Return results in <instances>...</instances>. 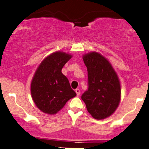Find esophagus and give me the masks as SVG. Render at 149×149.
I'll return each instance as SVG.
<instances>
[{
  "label": "esophagus",
  "instance_id": "1",
  "mask_svg": "<svg viewBox=\"0 0 149 149\" xmlns=\"http://www.w3.org/2000/svg\"><path fill=\"white\" fill-rule=\"evenodd\" d=\"M75 92H76L77 93V96H79V95H80V90H79V89H76V90H75Z\"/></svg>",
  "mask_w": 149,
  "mask_h": 149
}]
</instances>
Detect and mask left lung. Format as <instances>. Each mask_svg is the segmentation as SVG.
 Segmentation results:
<instances>
[{
	"label": "left lung",
	"mask_w": 149,
	"mask_h": 149,
	"mask_svg": "<svg viewBox=\"0 0 149 149\" xmlns=\"http://www.w3.org/2000/svg\"><path fill=\"white\" fill-rule=\"evenodd\" d=\"M88 70V89L81 96L88 112L94 118L103 120L116 110L120 101V84L112 65L96 52L83 56Z\"/></svg>",
	"instance_id": "1"
}]
</instances>
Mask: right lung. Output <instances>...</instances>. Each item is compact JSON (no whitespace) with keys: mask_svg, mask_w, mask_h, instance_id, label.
Returning a JSON list of instances; mask_svg holds the SVG:
<instances>
[{"mask_svg":"<svg viewBox=\"0 0 149 149\" xmlns=\"http://www.w3.org/2000/svg\"><path fill=\"white\" fill-rule=\"evenodd\" d=\"M72 56L57 51L47 56L35 72L31 84L33 100L38 109L48 114H55L68 100L77 94L71 88L61 69Z\"/></svg>","mask_w":149,"mask_h":149,"instance_id":"obj_1","label":"right lung"}]
</instances>
